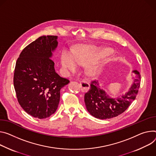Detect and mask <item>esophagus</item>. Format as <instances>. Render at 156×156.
<instances>
[{"mask_svg":"<svg viewBox=\"0 0 156 156\" xmlns=\"http://www.w3.org/2000/svg\"><path fill=\"white\" fill-rule=\"evenodd\" d=\"M80 86L83 92H87L90 89V84L86 81H80Z\"/></svg>","mask_w":156,"mask_h":156,"instance_id":"esophagus-1","label":"esophagus"}]
</instances>
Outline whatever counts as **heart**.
I'll return each mask as SVG.
<instances>
[{
    "label": "heart",
    "instance_id": "b5f03b06",
    "mask_svg": "<svg viewBox=\"0 0 156 156\" xmlns=\"http://www.w3.org/2000/svg\"><path fill=\"white\" fill-rule=\"evenodd\" d=\"M96 59V55L92 51L91 47L84 45L73 51L63 50L60 62L63 68L66 72H72L77 69L78 64L83 65L93 63ZM99 72V68L94 63L90 64L88 67V73L91 75H96Z\"/></svg>",
    "mask_w": 156,
    "mask_h": 156
}]
</instances>
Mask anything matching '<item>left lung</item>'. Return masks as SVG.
Returning <instances> with one entry per match:
<instances>
[{
  "label": "left lung",
  "mask_w": 156,
  "mask_h": 156,
  "mask_svg": "<svg viewBox=\"0 0 156 156\" xmlns=\"http://www.w3.org/2000/svg\"><path fill=\"white\" fill-rule=\"evenodd\" d=\"M135 76L129 90L124 94L112 98L100 88L98 81H92L90 89L84 94V103L88 111L98 119H106L118 116L128 108L135 100L140 87V75L133 70Z\"/></svg>",
  "instance_id": "obj_1"
}]
</instances>
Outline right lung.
<instances>
[{
    "label": "right lung",
    "mask_w": 156,
    "mask_h": 156,
    "mask_svg": "<svg viewBox=\"0 0 156 156\" xmlns=\"http://www.w3.org/2000/svg\"><path fill=\"white\" fill-rule=\"evenodd\" d=\"M58 37L43 35L27 45L17 60L13 85L23 109L38 119L50 117L57 109L61 89L69 80L56 73L51 59Z\"/></svg>",
    "instance_id": "add662e5"
}]
</instances>
